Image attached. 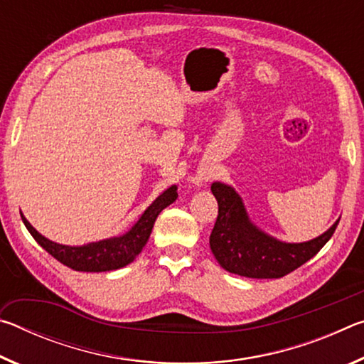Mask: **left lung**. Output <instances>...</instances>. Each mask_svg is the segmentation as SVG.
<instances>
[{"label":"left lung","mask_w":364,"mask_h":364,"mask_svg":"<svg viewBox=\"0 0 364 364\" xmlns=\"http://www.w3.org/2000/svg\"><path fill=\"white\" fill-rule=\"evenodd\" d=\"M212 193L218 217L210 234V249L221 268L255 279L282 278L315 257L329 241L338 220L318 237L284 242L260 230L250 220L242 197L230 184L215 181Z\"/></svg>","instance_id":"obj_1"}]
</instances>
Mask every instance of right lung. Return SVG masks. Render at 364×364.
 I'll use <instances>...</instances> for the list:
<instances>
[{
  "mask_svg": "<svg viewBox=\"0 0 364 364\" xmlns=\"http://www.w3.org/2000/svg\"><path fill=\"white\" fill-rule=\"evenodd\" d=\"M176 184L165 189L152 204L146 208L139 220L127 232L120 236H114L102 241L88 242L83 245H65L54 242L40 234L28 223V220L22 215L23 225L32 234L33 239L45 249L49 255H53L58 262L75 271H86V273H102V271L119 269L130 264L149 239L154 223L159 213L165 207L173 204L178 197Z\"/></svg>",
  "mask_w": 364,
  "mask_h": 364,
  "instance_id": "right-lung-1",
  "label": "right lung"
}]
</instances>
